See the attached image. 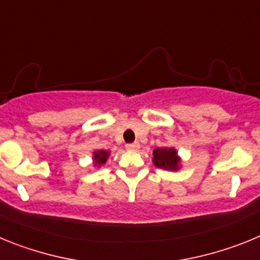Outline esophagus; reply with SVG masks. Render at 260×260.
Here are the masks:
<instances>
[{"instance_id": "esophagus-1", "label": "esophagus", "mask_w": 260, "mask_h": 260, "mask_svg": "<svg viewBox=\"0 0 260 260\" xmlns=\"http://www.w3.org/2000/svg\"><path fill=\"white\" fill-rule=\"evenodd\" d=\"M126 150H128V151H138V150H139V144H138V143L126 144Z\"/></svg>"}]
</instances>
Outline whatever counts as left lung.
Masks as SVG:
<instances>
[{
	"mask_svg": "<svg viewBox=\"0 0 260 260\" xmlns=\"http://www.w3.org/2000/svg\"><path fill=\"white\" fill-rule=\"evenodd\" d=\"M152 162L155 167L165 171H178L181 168V157L174 147L155 148L152 152Z\"/></svg>",
	"mask_w": 260,
	"mask_h": 260,
	"instance_id": "8db88e82",
	"label": "left lung"
}]
</instances>
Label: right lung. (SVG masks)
<instances>
[{
	"instance_id": "obj_1",
	"label": "right lung",
	"mask_w": 260,
	"mask_h": 260,
	"mask_svg": "<svg viewBox=\"0 0 260 260\" xmlns=\"http://www.w3.org/2000/svg\"><path fill=\"white\" fill-rule=\"evenodd\" d=\"M109 155H110V152L108 150H96L92 155L93 167L100 168L102 165H104L105 162H107Z\"/></svg>"
}]
</instances>
